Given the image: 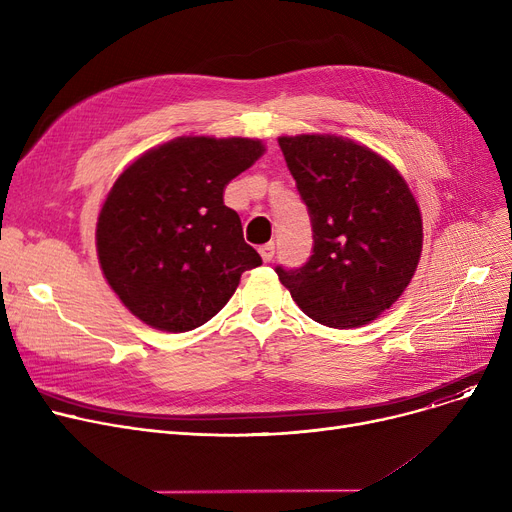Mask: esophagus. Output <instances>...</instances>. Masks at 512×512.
Returning <instances> with one entry per match:
<instances>
[{
	"mask_svg": "<svg viewBox=\"0 0 512 512\" xmlns=\"http://www.w3.org/2000/svg\"><path fill=\"white\" fill-rule=\"evenodd\" d=\"M274 253H276L274 242H270V245H263V247L259 249V255H261V259H263L265 263H270V261L274 259Z\"/></svg>",
	"mask_w": 512,
	"mask_h": 512,
	"instance_id": "34e87169",
	"label": "esophagus"
}]
</instances>
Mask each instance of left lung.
I'll return each mask as SVG.
<instances>
[{
  "mask_svg": "<svg viewBox=\"0 0 512 512\" xmlns=\"http://www.w3.org/2000/svg\"><path fill=\"white\" fill-rule=\"evenodd\" d=\"M313 226L303 267H276L292 301L317 324L361 328L390 309L423 249V222L407 180L386 157L336 134L280 137Z\"/></svg>",
  "mask_w": 512,
  "mask_h": 512,
  "instance_id": "1",
  "label": "left lung"
}]
</instances>
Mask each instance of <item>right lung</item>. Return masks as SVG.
<instances>
[{"label":"right lung","instance_id":"right-lung-1","mask_svg":"<svg viewBox=\"0 0 512 512\" xmlns=\"http://www.w3.org/2000/svg\"><path fill=\"white\" fill-rule=\"evenodd\" d=\"M263 153L259 139L191 134L145 151L116 178L97 218V257L143 324L195 330L261 265L238 213L224 205V188Z\"/></svg>","mask_w":512,"mask_h":512}]
</instances>
